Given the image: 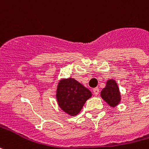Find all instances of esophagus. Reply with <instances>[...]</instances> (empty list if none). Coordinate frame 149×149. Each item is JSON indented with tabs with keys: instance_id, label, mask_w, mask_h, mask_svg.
I'll list each match as a JSON object with an SVG mask.
<instances>
[{
	"instance_id": "esophagus-1",
	"label": "esophagus",
	"mask_w": 149,
	"mask_h": 149,
	"mask_svg": "<svg viewBox=\"0 0 149 149\" xmlns=\"http://www.w3.org/2000/svg\"><path fill=\"white\" fill-rule=\"evenodd\" d=\"M93 93H94L95 95H98L99 93H100V89L98 88H95L93 89Z\"/></svg>"
}]
</instances>
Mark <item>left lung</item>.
I'll return each mask as SVG.
<instances>
[{
  "label": "left lung",
  "mask_w": 149,
  "mask_h": 149,
  "mask_svg": "<svg viewBox=\"0 0 149 149\" xmlns=\"http://www.w3.org/2000/svg\"><path fill=\"white\" fill-rule=\"evenodd\" d=\"M102 99L111 107H115L121 102V93L118 84L114 80L111 79L107 81L104 88L100 94Z\"/></svg>",
  "instance_id": "obj_1"
}]
</instances>
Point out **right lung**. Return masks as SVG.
<instances>
[{"label":"right lung","mask_w":149,"mask_h":149,"mask_svg":"<svg viewBox=\"0 0 149 149\" xmlns=\"http://www.w3.org/2000/svg\"><path fill=\"white\" fill-rule=\"evenodd\" d=\"M92 95L91 91L73 78L58 82L56 99L60 108L70 116L80 113L86 101Z\"/></svg>","instance_id":"obj_1"}]
</instances>
